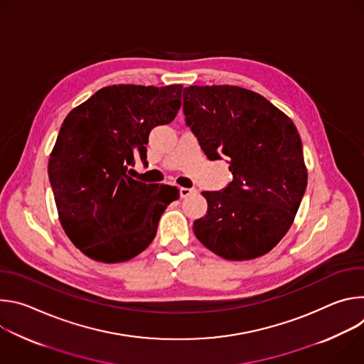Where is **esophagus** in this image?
I'll list each match as a JSON object with an SVG mask.
<instances>
[{
	"label": "esophagus",
	"mask_w": 364,
	"mask_h": 364,
	"mask_svg": "<svg viewBox=\"0 0 364 364\" xmlns=\"http://www.w3.org/2000/svg\"><path fill=\"white\" fill-rule=\"evenodd\" d=\"M194 193H197V190H196V188L180 187V196H181V198H186V197H188V196H191V194H194Z\"/></svg>",
	"instance_id": "34e87169"
}]
</instances>
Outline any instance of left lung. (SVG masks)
<instances>
[{"instance_id": "left-lung-1", "label": "left lung", "mask_w": 364, "mask_h": 364, "mask_svg": "<svg viewBox=\"0 0 364 364\" xmlns=\"http://www.w3.org/2000/svg\"><path fill=\"white\" fill-rule=\"evenodd\" d=\"M183 111L205 157L226 155L233 180L203 191L207 215L196 237L229 261L268 253L289 230L306 188V167L294 122L262 95L230 86H188Z\"/></svg>"}]
</instances>
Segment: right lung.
Masks as SVG:
<instances>
[{"instance_id": "add662e5", "label": "right lung", "mask_w": 364, "mask_h": 364, "mask_svg": "<svg viewBox=\"0 0 364 364\" xmlns=\"http://www.w3.org/2000/svg\"><path fill=\"white\" fill-rule=\"evenodd\" d=\"M181 85H114L72 109L48 159L60 223L73 245L97 262H125L155 237L171 186L145 184L127 171L148 135L170 124L181 107ZM162 201L160 202L159 200Z\"/></svg>"}]
</instances>
